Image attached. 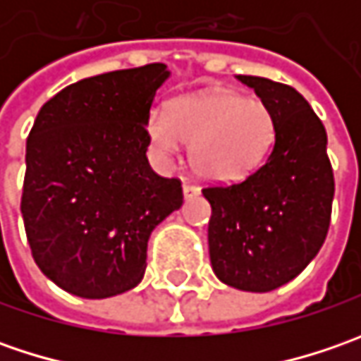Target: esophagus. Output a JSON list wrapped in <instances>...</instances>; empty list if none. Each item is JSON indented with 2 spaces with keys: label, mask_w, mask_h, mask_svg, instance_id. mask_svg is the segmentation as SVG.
Returning <instances> with one entry per match:
<instances>
[{
  "label": "esophagus",
  "mask_w": 361,
  "mask_h": 361,
  "mask_svg": "<svg viewBox=\"0 0 361 361\" xmlns=\"http://www.w3.org/2000/svg\"><path fill=\"white\" fill-rule=\"evenodd\" d=\"M183 192H185V199H192V197L201 195V188L197 187V185H188V183H185V185H183Z\"/></svg>",
  "instance_id": "34e87169"
}]
</instances>
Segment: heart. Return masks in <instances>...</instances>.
<instances>
[{"mask_svg":"<svg viewBox=\"0 0 361 361\" xmlns=\"http://www.w3.org/2000/svg\"><path fill=\"white\" fill-rule=\"evenodd\" d=\"M148 140L169 162L190 146V164L211 183H239L263 164L277 136L273 110L255 98L233 92L180 96L166 114L154 110L146 122Z\"/></svg>","mask_w":361,"mask_h":361,"instance_id":"heart-1","label":"heart"}]
</instances>
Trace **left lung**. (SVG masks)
<instances>
[{
	"mask_svg": "<svg viewBox=\"0 0 361 361\" xmlns=\"http://www.w3.org/2000/svg\"><path fill=\"white\" fill-rule=\"evenodd\" d=\"M237 80L273 110L277 136L269 159L245 180L202 188L213 209L209 255L223 283L265 293L295 279L319 253L334 171L326 128L295 88L259 76Z\"/></svg>",
	"mask_w": 361,
	"mask_h": 361,
	"instance_id": "obj_1",
	"label": "left lung"
}]
</instances>
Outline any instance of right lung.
Here are the masks:
<instances>
[{"instance_id": "right-lung-1", "label": "right lung", "mask_w": 361, "mask_h": 361, "mask_svg": "<svg viewBox=\"0 0 361 361\" xmlns=\"http://www.w3.org/2000/svg\"><path fill=\"white\" fill-rule=\"evenodd\" d=\"M164 63L66 86L42 106L25 145L21 215L37 267L84 299L142 281L150 233L183 207L176 178L150 169V106Z\"/></svg>"}]
</instances>
